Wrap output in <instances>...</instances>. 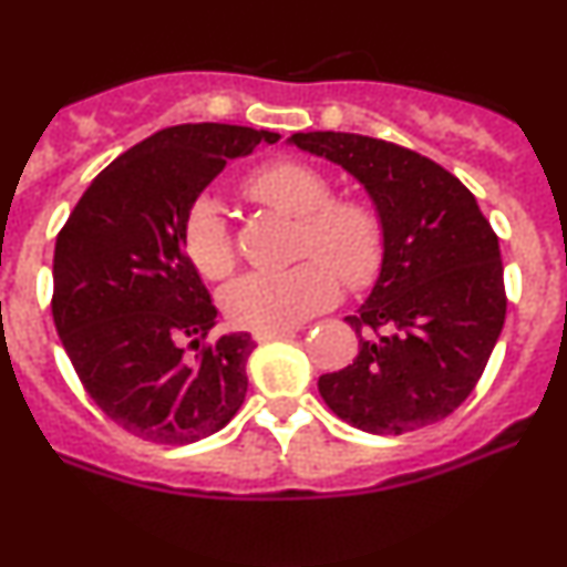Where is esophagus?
Listing matches in <instances>:
<instances>
[{"instance_id":"34e87169","label":"esophagus","mask_w":567,"mask_h":567,"mask_svg":"<svg viewBox=\"0 0 567 567\" xmlns=\"http://www.w3.org/2000/svg\"><path fill=\"white\" fill-rule=\"evenodd\" d=\"M292 330H264V333H256L258 343H269V341H279V338H290Z\"/></svg>"}]
</instances>
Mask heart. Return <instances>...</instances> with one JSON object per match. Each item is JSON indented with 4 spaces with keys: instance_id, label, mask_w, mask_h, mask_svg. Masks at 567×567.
Instances as JSON below:
<instances>
[{
    "instance_id": "1",
    "label": "heart",
    "mask_w": 567,
    "mask_h": 567,
    "mask_svg": "<svg viewBox=\"0 0 567 567\" xmlns=\"http://www.w3.org/2000/svg\"><path fill=\"white\" fill-rule=\"evenodd\" d=\"M245 192L271 210L301 220V264L285 271H252L224 292V311L237 328L288 330L328 309L338 279L349 290L375 282L386 258V224L365 197H333V181L306 162H271L247 178ZM184 247L194 269L226 279L237 266V245L210 197H197L184 220Z\"/></svg>"
}]
</instances>
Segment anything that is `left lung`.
Here are the masks:
<instances>
[{
	"label": "left lung",
	"instance_id": "obj_1",
	"mask_svg": "<svg viewBox=\"0 0 567 567\" xmlns=\"http://www.w3.org/2000/svg\"><path fill=\"white\" fill-rule=\"evenodd\" d=\"M290 143L354 175L386 224L379 282L347 317L360 351L320 375L324 405L370 434L437 424L477 386L504 328L496 231L470 188L419 152L330 130Z\"/></svg>",
	"mask_w": 567,
	"mask_h": 567
}]
</instances>
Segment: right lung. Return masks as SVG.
<instances>
[{"label": "right lung", "instance_id": "right-lung-1", "mask_svg": "<svg viewBox=\"0 0 567 567\" xmlns=\"http://www.w3.org/2000/svg\"><path fill=\"white\" fill-rule=\"evenodd\" d=\"M269 130L175 125L95 175L55 239L53 322L84 392L157 445L224 429L247 392V333L213 338L218 311L184 250L199 192Z\"/></svg>", "mask_w": 567, "mask_h": 567}]
</instances>
